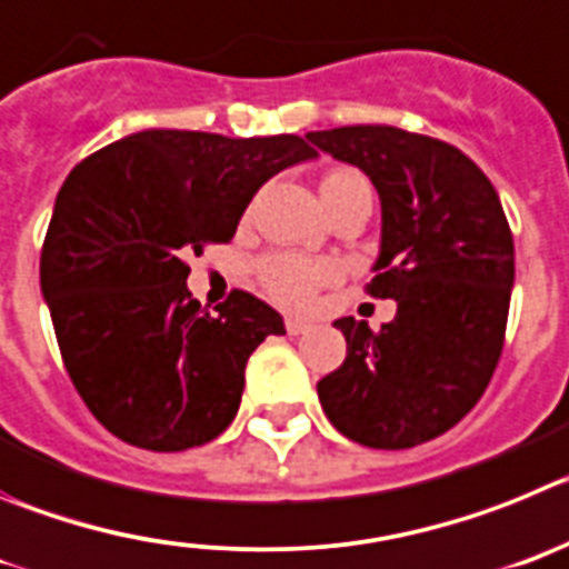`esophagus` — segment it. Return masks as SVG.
<instances>
[{
  "mask_svg": "<svg viewBox=\"0 0 569 569\" xmlns=\"http://www.w3.org/2000/svg\"><path fill=\"white\" fill-rule=\"evenodd\" d=\"M286 331L289 335H306V331H311V322L303 320V317H286Z\"/></svg>",
  "mask_w": 569,
  "mask_h": 569,
  "instance_id": "1",
  "label": "esophagus"
}]
</instances>
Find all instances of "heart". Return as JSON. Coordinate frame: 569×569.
Wrapping results in <instances>:
<instances>
[{
	"label": "heart",
	"instance_id": "1",
	"mask_svg": "<svg viewBox=\"0 0 569 569\" xmlns=\"http://www.w3.org/2000/svg\"><path fill=\"white\" fill-rule=\"evenodd\" d=\"M258 278L278 303L306 306L322 283L337 278V266L303 254H269L260 260Z\"/></svg>",
	"mask_w": 569,
	"mask_h": 569
}]
</instances>
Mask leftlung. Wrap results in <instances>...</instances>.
Here are the masks:
<instances>
[{
	"mask_svg": "<svg viewBox=\"0 0 569 569\" xmlns=\"http://www.w3.org/2000/svg\"><path fill=\"white\" fill-rule=\"evenodd\" d=\"M306 138L371 178L382 234L368 295L397 300L380 331L335 320L346 360L317 397L342 437L413 448L453 428L493 377L516 274L508 218L488 176L437 138L388 124Z\"/></svg>",
	"mask_w": 569,
	"mask_h": 569,
	"instance_id": "left-lung-1",
	"label": "left lung"
}]
</instances>
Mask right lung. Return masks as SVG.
<instances>
[{"label":"right lung","instance_id":"obj_1","mask_svg":"<svg viewBox=\"0 0 569 569\" xmlns=\"http://www.w3.org/2000/svg\"><path fill=\"white\" fill-rule=\"evenodd\" d=\"M317 158L300 136L144 130L73 167L42 247V295L84 406L136 448L187 450L229 428L249 355L283 317L249 291L214 315L189 254L227 243L260 187Z\"/></svg>","mask_w":569,"mask_h":569}]
</instances>
